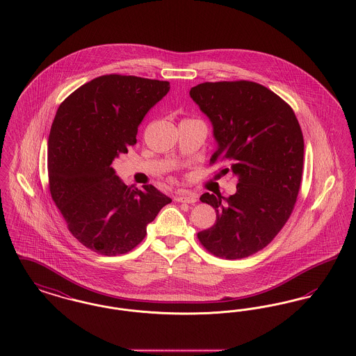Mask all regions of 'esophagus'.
I'll return each mask as SVG.
<instances>
[{
  "instance_id": "34e87169",
  "label": "esophagus",
  "mask_w": 356,
  "mask_h": 356,
  "mask_svg": "<svg viewBox=\"0 0 356 356\" xmlns=\"http://www.w3.org/2000/svg\"><path fill=\"white\" fill-rule=\"evenodd\" d=\"M175 200L179 202V203L195 204L197 202V195L188 191V189H179L176 192Z\"/></svg>"
}]
</instances>
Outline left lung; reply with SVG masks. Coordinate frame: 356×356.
I'll return each instance as SVG.
<instances>
[{
  "label": "left lung",
  "instance_id": "1",
  "mask_svg": "<svg viewBox=\"0 0 356 356\" xmlns=\"http://www.w3.org/2000/svg\"><path fill=\"white\" fill-rule=\"evenodd\" d=\"M189 96L212 124L211 163L237 177L235 195L200 197L215 208L216 222L197 237L219 257H247L271 243L293 209L305 156L300 125L287 102L251 81L204 83Z\"/></svg>",
  "mask_w": 356,
  "mask_h": 356
}]
</instances>
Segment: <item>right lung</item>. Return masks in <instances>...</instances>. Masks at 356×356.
I'll return each instance as SVG.
<instances>
[{
  "instance_id": "1",
  "label": "right lung",
  "mask_w": 356,
  "mask_h": 356,
  "mask_svg": "<svg viewBox=\"0 0 356 356\" xmlns=\"http://www.w3.org/2000/svg\"><path fill=\"white\" fill-rule=\"evenodd\" d=\"M168 92V81L108 74L80 86L57 109L48 138L51 199L72 235L95 252L134 250L172 202L153 186H125L112 167Z\"/></svg>"
}]
</instances>
